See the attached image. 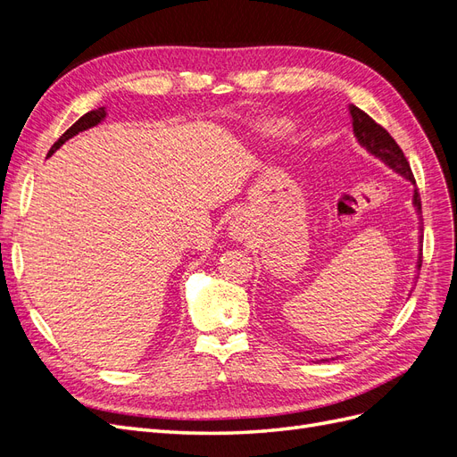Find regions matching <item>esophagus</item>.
<instances>
[{"instance_id":"1","label":"esophagus","mask_w":457,"mask_h":457,"mask_svg":"<svg viewBox=\"0 0 457 457\" xmlns=\"http://www.w3.org/2000/svg\"><path fill=\"white\" fill-rule=\"evenodd\" d=\"M230 234H232L234 240H244L245 238V230H244V227L240 223H232Z\"/></svg>"}]
</instances>
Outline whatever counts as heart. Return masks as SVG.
I'll return each mask as SVG.
<instances>
[{
  "label": "heart",
  "mask_w": 457,
  "mask_h": 457,
  "mask_svg": "<svg viewBox=\"0 0 457 457\" xmlns=\"http://www.w3.org/2000/svg\"><path fill=\"white\" fill-rule=\"evenodd\" d=\"M267 135H278V133H282V129H284V126L280 121H272V123H267Z\"/></svg>",
  "instance_id": "b5f03b06"
}]
</instances>
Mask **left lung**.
Here are the masks:
<instances>
[{"instance_id": "8db88e82", "label": "left lung", "mask_w": 457, "mask_h": 457, "mask_svg": "<svg viewBox=\"0 0 457 457\" xmlns=\"http://www.w3.org/2000/svg\"><path fill=\"white\" fill-rule=\"evenodd\" d=\"M349 116H351L353 133H354L356 143L361 145L368 152V154L381 160L386 165V168L393 170L396 175L406 179V181H410L413 187H416V181H413V175H411V170H410V163L404 158V152L400 150V146L395 143L393 137L386 133L379 126V123L373 121L366 112H362V110L354 106V104H349ZM411 204H413V207H416V213H418V219H420V225H418V230H420L418 244L420 245H418V261H416V274H420V269H421V242H423V237H421L423 223H421V220L423 219H421V200H420L418 188H413ZM416 278H418V276H416ZM322 361L328 362V361H336V358L331 356V358H322Z\"/></svg>"}]
</instances>
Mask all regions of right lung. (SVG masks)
Here are the masks:
<instances>
[{"instance_id": "right-lung-1", "label": "right lung", "mask_w": 457, "mask_h": 457, "mask_svg": "<svg viewBox=\"0 0 457 457\" xmlns=\"http://www.w3.org/2000/svg\"><path fill=\"white\" fill-rule=\"evenodd\" d=\"M106 116H108V112H106V108L103 106V108H95V110H91V112H87V114H84L81 116L74 126L68 129L61 139L54 143L53 146H51V150H49V154H47V158H51L54 152H57L68 139H72V137H76L78 133H81V131H87V129H91V128H95V126H99L101 121H104L106 120Z\"/></svg>"}]
</instances>
